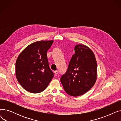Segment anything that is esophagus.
Wrapping results in <instances>:
<instances>
[{
	"label": "esophagus",
	"mask_w": 121,
	"mask_h": 121,
	"mask_svg": "<svg viewBox=\"0 0 121 121\" xmlns=\"http://www.w3.org/2000/svg\"><path fill=\"white\" fill-rule=\"evenodd\" d=\"M54 73V74H55V75H57V74L58 73V71H55Z\"/></svg>",
	"instance_id": "1"
}]
</instances>
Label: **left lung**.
Returning <instances> with one entry per match:
<instances>
[{
  "label": "left lung",
  "mask_w": 121,
  "mask_h": 121,
  "mask_svg": "<svg viewBox=\"0 0 121 121\" xmlns=\"http://www.w3.org/2000/svg\"><path fill=\"white\" fill-rule=\"evenodd\" d=\"M74 51L67 71L60 81L68 94L77 97L85 94L94 85L97 77V64L95 54L86 46L77 44Z\"/></svg>",
  "instance_id": "left-lung-1"
}]
</instances>
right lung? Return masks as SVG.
<instances>
[{"label": "right lung", "mask_w": 121, "mask_h": 121, "mask_svg": "<svg viewBox=\"0 0 121 121\" xmlns=\"http://www.w3.org/2000/svg\"><path fill=\"white\" fill-rule=\"evenodd\" d=\"M53 42V40L34 42L18 55L16 62V75L25 90L32 93L42 92L53 78L47 53Z\"/></svg>", "instance_id": "add662e5"}]
</instances>
